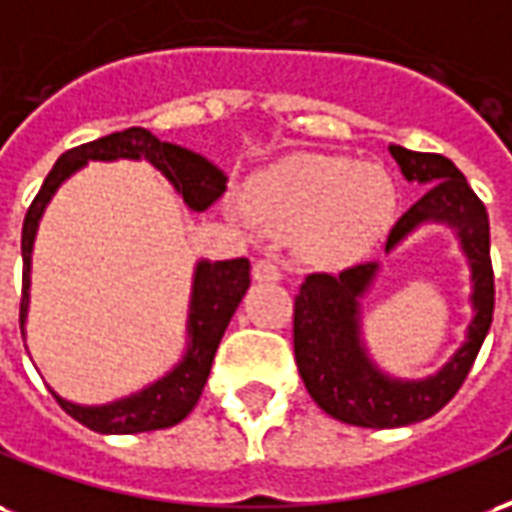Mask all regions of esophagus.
I'll list each match as a JSON object with an SVG mask.
<instances>
[{
    "mask_svg": "<svg viewBox=\"0 0 512 512\" xmlns=\"http://www.w3.org/2000/svg\"><path fill=\"white\" fill-rule=\"evenodd\" d=\"M253 278L264 283H278L283 275L281 270H278V264H272V261L267 259H259L256 264H253Z\"/></svg>",
    "mask_w": 512,
    "mask_h": 512,
    "instance_id": "34e87169",
    "label": "esophagus"
}]
</instances>
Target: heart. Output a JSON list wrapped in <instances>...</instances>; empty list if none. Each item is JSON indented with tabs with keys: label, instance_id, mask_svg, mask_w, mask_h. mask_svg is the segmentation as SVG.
Returning a JSON list of instances; mask_svg holds the SVG:
<instances>
[{
	"label": "heart",
	"instance_id": "heart-1",
	"mask_svg": "<svg viewBox=\"0 0 512 512\" xmlns=\"http://www.w3.org/2000/svg\"><path fill=\"white\" fill-rule=\"evenodd\" d=\"M245 207L264 234L300 240L308 259L346 264L382 237L393 218L395 188L376 166L302 155L259 179Z\"/></svg>",
	"mask_w": 512,
	"mask_h": 512
}]
</instances>
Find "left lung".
<instances>
[{"instance_id": "obj_1", "label": "left lung", "mask_w": 512, "mask_h": 512, "mask_svg": "<svg viewBox=\"0 0 512 512\" xmlns=\"http://www.w3.org/2000/svg\"><path fill=\"white\" fill-rule=\"evenodd\" d=\"M390 155L404 177L425 185V190L398 218L384 251H393L423 223H447L458 234L461 251L472 267L475 319L466 330L464 346L439 374L404 382L382 374L371 363L360 338V300L379 264L365 261L338 275H308L294 297V360L313 401L335 420L360 428H398L439 412L461 390L494 319L486 204L477 199L464 174L445 155L412 152L395 144H390Z\"/></svg>"}]
</instances>
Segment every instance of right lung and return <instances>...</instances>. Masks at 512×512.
Returning <instances> with one entry per match:
<instances>
[{
  "label": "right lung",
  "mask_w": 512,
  "mask_h": 512,
  "mask_svg": "<svg viewBox=\"0 0 512 512\" xmlns=\"http://www.w3.org/2000/svg\"><path fill=\"white\" fill-rule=\"evenodd\" d=\"M149 160L155 169L169 179L171 185L182 193V199L193 212H204L223 196L226 174L212 166L210 160L201 158L185 147L160 141L147 128H128L95 138L89 144L67 149L65 155L48 171L43 188L37 190L35 201L29 204L21 231V256H24V289H21V335H24L26 308H29V270H32V245H35L37 223L54 196V190L65 182L73 171H78L87 160ZM251 286V261H199L193 275V294H190L188 313V352L179 360L174 371L144 387L141 393L114 401L106 406H78L59 398L57 404L73 420L87 425L98 434H141V431H158L171 428L185 420L190 409L201 398V390L210 376L212 360L218 352V343L229 327L231 316L237 311L245 292Z\"/></svg>",
  "instance_id": "right-lung-1"
}]
</instances>
